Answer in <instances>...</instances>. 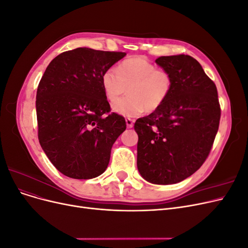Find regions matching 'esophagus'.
<instances>
[{
    "label": "esophagus",
    "mask_w": 248,
    "mask_h": 248,
    "mask_svg": "<svg viewBox=\"0 0 248 248\" xmlns=\"http://www.w3.org/2000/svg\"><path fill=\"white\" fill-rule=\"evenodd\" d=\"M125 121H126L127 128H132V127H133V123H134V120H132V119H130V118H126Z\"/></svg>",
    "instance_id": "esophagus-1"
}]
</instances>
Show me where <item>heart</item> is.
<instances>
[{
  "label": "heart",
  "mask_w": 248,
  "mask_h": 248,
  "mask_svg": "<svg viewBox=\"0 0 248 248\" xmlns=\"http://www.w3.org/2000/svg\"><path fill=\"white\" fill-rule=\"evenodd\" d=\"M103 92L114 101L129 88V96L112 103L111 108L124 117L134 118L145 110L158 109L170 96L174 80L171 74L148 60L132 57L124 60L115 68H108L101 77Z\"/></svg>",
  "instance_id": "b5f03b06"
}]
</instances>
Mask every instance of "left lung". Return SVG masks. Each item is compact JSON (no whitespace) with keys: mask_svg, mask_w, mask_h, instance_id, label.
Instances as JSON below:
<instances>
[{"mask_svg":"<svg viewBox=\"0 0 248 248\" xmlns=\"http://www.w3.org/2000/svg\"><path fill=\"white\" fill-rule=\"evenodd\" d=\"M174 80L162 106L138 119V169L153 184H175L204 163L218 130L220 107L214 82L188 55L156 59Z\"/></svg>","mask_w":248,"mask_h":248,"instance_id":"left-lung-1","label":"left lung"}]
</instances>
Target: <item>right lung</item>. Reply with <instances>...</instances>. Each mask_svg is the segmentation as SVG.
Returning <instances> with one entry per match:
<instances>
[{
  "instance_id": "right-lung-1",
  "label": "right lung",
  "mask_w": 248,
  "mask_h": 248,
  "mask_svg": "<svg viewBox=\"0 0 248 248\" xmlns=\"http://www.w3.org/2000/svg\"><path fill=\"white\" fill-rule=\"evenodd\" d=\"M125 52L78 47L47 66L37 89L41 148L55 168L72 179H92L107 170L110 150L126 129L103 92V72Z\"/></svg>"
}]
</instances>
